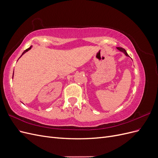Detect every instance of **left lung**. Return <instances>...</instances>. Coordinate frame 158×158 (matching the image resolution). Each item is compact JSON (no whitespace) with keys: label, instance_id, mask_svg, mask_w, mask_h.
<instances>
[{"label":"left lung","instance_id":"1","mask_svg":"<svg viewBox=\"0 0 158 158\" xmlns=\"http://www.w3.org/2000/svg\"><path fill=\"white\" fill-rule=\"evenodd\" d=\"M117 49L118 50V51H120L121 52H123L124 54H125L126 56H129V55H128V53L127 52V51H125V49H123V48H122V47H117Z\"/></svg>","mask_w":158,"mask_h":158}]
</instances>
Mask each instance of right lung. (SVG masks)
Segmentation results:
<instances>
[{
	"instance_id": "add662e5",
	"label": "right lung",
	"mask_w": 158,
	"mask_h": 158,
	"mask_svg": "<svg viewBox=\"0 0 158 158\" xmlns=\"http://www.w3.org/2000/svg\"><path fill=\"white\" fill-rule=\"evenodd\" d=\"M31 47H32V45H31V46H30V47H29V48H28V49H26V50H25V51H23V52H22V55H21V56H20V57H21V56H22V55H23V54H25V53H26V52H27V51H29V50H30V49H31ZM20 58H19V59H20ZM13 76H14V73H13Z\"/></svg>"
}]
</instances>
